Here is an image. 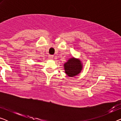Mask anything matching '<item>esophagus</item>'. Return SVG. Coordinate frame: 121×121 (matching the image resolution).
I'll return each mask as SVG.
<instances>
[{
	"label": "esophagus",
	"instance_id": "esophagus-1",
	"mask_svg": "<svg viewBox=\"0 0 121 121\" xmlns=\"http://www.w3.org/2000/svg\"><path fill=\"white\" fill-rule=\"evenodd\" d=\"M48 58L49 59H53V55H49L48 56Z\"/></svg>",
	"mask_w": 121,
	"mask_h": 121
}]
</instances>
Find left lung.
<instances>
[{"mask_svg":"<svg viewBox=\"0 0 121 121\" xmlns=\"http://www.w3.org/2000/svg\"><path fill=\"white\" fill-rule=\"evenodd\" d=\"M64 67L67 75L70 77H73L81 72L82 65L79 59L73 57L72 58L69 59L68 62L64 64Z\"/></svg>","mask_w":121,"mask_h":121,"instance_id":"left-lung-1","label":"left lung"}]
</instances>
